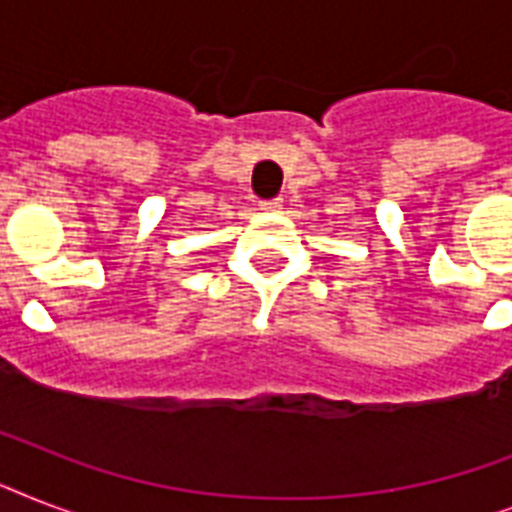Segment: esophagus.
Here are the masks:
<instances>
[{
	"label": "esophagus",
	"mask_w": 512,
	"mask_h": 512,
	"mask_svg": "<svg viewBox=\"0 0 512 512\" xmlns=\"http://www.w3.org/2000/svg\"><path fill=\"white\" fill-rule=\"evenodd\" d=\"M281 207H284V201H281V199L260 201V209H263V212H281Z\"/></svg>",
	"instance_id": "34e87169"
}]
</instances>
